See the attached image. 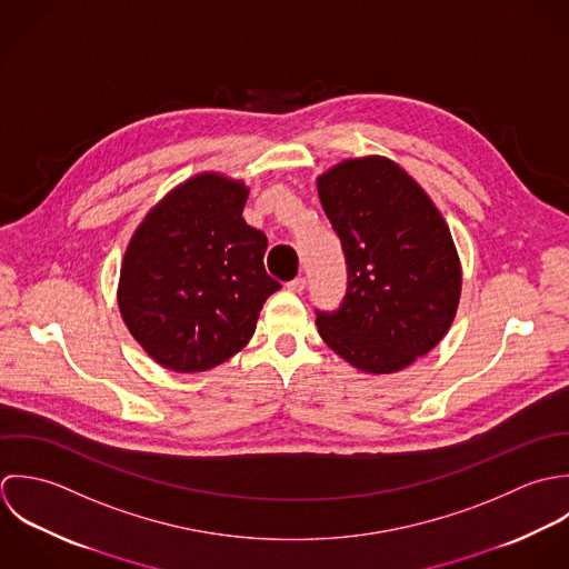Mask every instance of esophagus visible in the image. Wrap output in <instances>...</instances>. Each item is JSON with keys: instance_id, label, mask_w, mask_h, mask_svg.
Returning a JSON list of instances; mask_svg holds the SVG:
<instances>
[{"instance_id": "34e87169", "label": "esophagus", "mask_w": 569, "mask_h": 569, "mask_svg": "<svg viewBox=\"0 0 569 569\" xmlns=\"http://www.w3.org/2000/svg\"><path fill=\"white\" fill-rule=\"evenodd\" d=\"M286 288H288L290 292H303V290H306V279H303V277H297V279L288 281Z\"/></svg>"}]
</instances>
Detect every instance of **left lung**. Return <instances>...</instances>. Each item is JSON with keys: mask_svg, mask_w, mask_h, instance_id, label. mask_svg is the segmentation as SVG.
Segmentation results:
<instances>
[{"mask_svg": "<svg viewBox=\"0 0 569 569\" xmlns=\"http://www.w3.org/2000/svg\"><path fill=\"white\" fill-rule=\"evenodd\" d=\"M317 187L347 261V295L339 310H317L319 335L360 371H400L453 323L461 266L451 230L425 189L382 156L342 160Z\"/></svg>", "mask_w": 569, "mask_h": 569, "instance_id": "obj_1", "label": "left lung"}]
</instances>
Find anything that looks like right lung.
<instances>
[{
  "label": "right lung",
  "mask_w": 569,
  "mask_h": 569,
  "mask_svg": "<svg viewBox=\"0 0 569 569\" xmlns=\"http://www.w3.org/2000/svg\"><path fill=\"white\" fill-rule=\"evenodd\" d=\"M248 187L200 173L169 191L136 228L120 266L118 308L131 337L162 367L207 371L254 335L281 288L268 239L241 218Z\"/></svg>",
  "instance_id": "1"
}]
</instances>
